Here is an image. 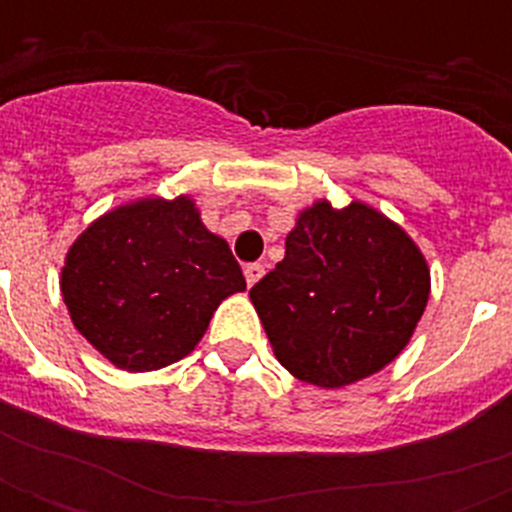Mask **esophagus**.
I'll use <instances>...</instances> for the list:
<instances>
[{
  "mask_svg": "<svg viewBox=\"0 0 512 512\" xmlns=\"http://www.w3.org/2000/svg\"><path fill=\"white\" fill-rule=\"evenodd\" d=\"M263 273H265V268L260 263H249V265H244V276H247V284L249 287H255L257 281L263 279Z\"/></svg>",
  "mask_w": 512,
  "mask_h": 512,
  "instance_id": "esophagus-1",
  "label": "esophagus"
}]
</instances>
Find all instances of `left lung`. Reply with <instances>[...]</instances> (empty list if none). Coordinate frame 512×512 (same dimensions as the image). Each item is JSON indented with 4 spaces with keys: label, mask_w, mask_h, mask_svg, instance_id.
I'll use <instances>...</instances> for the list:
<instances>
[{
    "label": "left lung",
    "mask_w": 512,
    "mask_h": 512,
    "mask_svg": "<svg viewBox=\"0 0 512 512\" xmlns=\"http://www.w3.org/2000/svg\"><path fill=\"white\" fill-rule=\"evenodd\" d=\"M430 295L425 257L361 201H316L297 217L284 260L249 289L284 369L319 388L380 372L406 348Z\"/></svg>",
    "instance_id": "obj_1"
}]
</instances>
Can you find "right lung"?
I'll use <instances>...</instances> for the list:
<instances>
[{"mask_svg":"<svg viewBox=\"0 0 512 512\" xmlns=\"http://www.w3.org/2000/svg\"><path fill=\"white\" fill-rule=\"evenodd\" d=\"M244 289L228 241L204 228L188 196L106 212L68 249L60 276L74 327L127 372L188 356L217 305Z\"/></svg>","mask_w":512,"mask_h":512,"instance_id":"add662e5","label":"right lung"}]
</instances>
